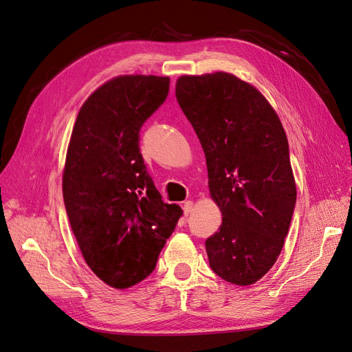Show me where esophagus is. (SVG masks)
Wrapping results in <instances>:
<instances>
[{"label": "esophagus", "mask_w": 352, "mask_h": 352, "mask_svg": "<svg viewBox=\"0 0 352 352\" xmlns=\"http://www.w3.org/2000/svg\"><path fill=\"white\" fill-rule=\"evenodd\" d=\"M194 210V202L192 201H186L184 202V214L186 215H190Z\"/></svg>", "instance_id": "34e87169"}]
</instances>
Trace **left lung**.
I'll use <instances>...</instances> for the list:
<instances>
[{
    "label": "left lung",
    "mask_w": 352,
    "mask_h": 352,
    "mask_svg": "<svg viewBox=\"0 0 352 352\" xmlns=\"http://www.w3.org/2000/svg\"><path fill=\"white\" fill-rule=\"evenodd\" d=\"M175 97L206 153L210 194L223 214L206 241L210 267L251 285L278 258L297 199L283 124L260 91L228 72L181 76Z\"/></svg>",
    "instance_id": "1"
}]
</instances>
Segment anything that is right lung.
Returning <instances> with one entry per match:
<instances>
[{"mask_svg": "<svg viewBox=\"0 0 352 352\" xmlns=\"http://www.w3.org/2000/svg\"><path fill=\"white\" fill-rule=\"evenodd\" d=\"M168 88V77H114L85 100L69 138L63 195L71 230L87 265L117 289L154 271L182 215L162 201L138 144Z\"/></svg>", "mask_w": 352, "mask_h": 352, "instance_id": "1", "label": "right lung"}]
</instances>
